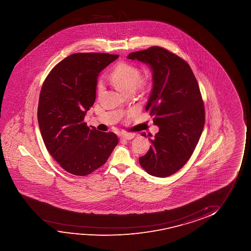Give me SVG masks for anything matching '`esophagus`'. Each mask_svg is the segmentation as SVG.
<instances>
[{
  "label": "esophagus",
  "instance_id": "1",
  "mask_svg": "<svg viewBox=\"0 0 251 251\" xmlns=\"http://www.w3.org/2000/svg\"><path fill=\"white\" fill-rule=\"evenodd\" d=\"M134 137V134L129 133V134H125L121 135V140H132Z\"/></svg>",
  "mask_w": 251,
  "mask_h": 251
}]
</instances>
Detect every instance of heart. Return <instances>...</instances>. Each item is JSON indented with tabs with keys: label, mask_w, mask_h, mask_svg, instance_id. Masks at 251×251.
Wrapping results in <instances>:
<instances>
[{
	"label": "heart",
	"mask_w": 251,
	"mask_h": 251,
	"mask_svg": "<svg viewBox=\"0 0 251 251\" xmlns=\"http://www.w3.org/2000/svg\"><path fill=\"white\" fill-rule=\"evenodd\" d=\"M107 80L111 86L126 96H129L132 93L145 95L151 89L152 83L151 76L149 74L141 75V70L138 66L125 61L117 62L114 66ZM97 93L99 96L103 94L102 84H99L97 86Z\"/></svg>",
	"instance_id": "1"
}]
</instances>
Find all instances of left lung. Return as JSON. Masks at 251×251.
Segmentation results:
<instances>
[{"label": "left lung", "instance_id": "left-lung-1", "mask_svg": "<svg viewBox=\"0 0 251 251\" xmlns=\"http://www.w3.org/2000/svg\"><path fill=\"white\" fill-rule=\"evenodd\" d=\"M127 58L151 66L153 88L146 111L159 127L139 162L150 175L166 177L185 165L202 133L205 107L199 85L188 62L166 49L151 46Z\"/></svg>", "mask_w": 251, "mask_h": 251}]
</instances>
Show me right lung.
<instances>
[{
    "label": "right lung",
    "mask_w": 251,
    "mask_h": 251,
    "mask_svg": "<svg viewBox=\"0 0 251 251\" xmlns=\"http://www.w3.org/2000/svg\"><path fill=\"white\" fill-rule=\"evenodd\" d=\"M119 55L75 53L57 63L42 86L38 121L45 147L62 169L89 175L105 164L118 143L114 133L87 127L100 72Z\"/></svg>",
    "instance_id": "obj_1"
}]
</instances>
